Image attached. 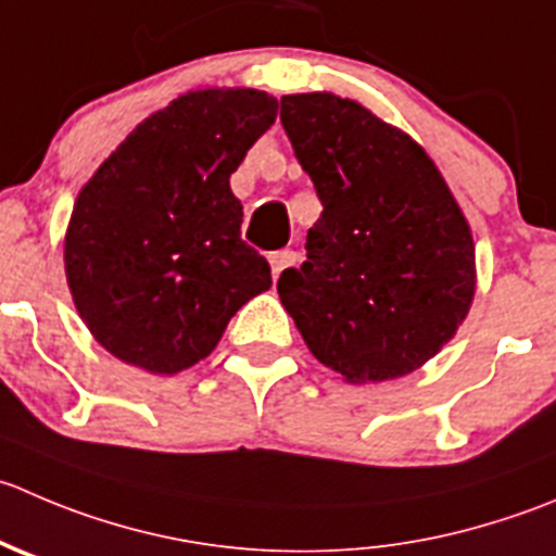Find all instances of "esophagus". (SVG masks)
I'll return each instance as SVG.
<instances>
[{"mask_svg":"<svg viewBox=\"0 0 556 556\" xmlns=\"http://www.w3.org/2000/svg\"><path fill=\"white\" fill-rule=\"evenodd\" d=\"M268 263H271L274 277H279L285 268H290V266H295V263H299V255H295L293 250H277V252H271V255H268Z\"/></svg>","mask_w":556,"mask_h":556,"instance_id":"34e87169","label":"esophagus"}]
</instances>
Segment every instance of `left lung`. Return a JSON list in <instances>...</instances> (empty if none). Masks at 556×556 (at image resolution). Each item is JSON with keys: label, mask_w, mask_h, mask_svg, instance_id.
<instances>
[{"label": "left lung", "mask_w": 556, "mask_h": 556, "mask_svg": "<svg viewBox=\"0 0 556 556\" xmlns=\"http://www.w3.org/2000/svg\"><path fill=\"white\" fill-rule=\"evenodd\" d=\"M279 118L323 203L279 301L344 382L421 369L476 299V244L454 192L421 143L358 100L285 94Z\"/></svg>", "instance_id": "8db88e82"}]
</instances>
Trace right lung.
<instances>
[{
    "label": "right lung",
    "mask_w": 556,
    "mask_h": 556,
    "mask_svg": "<svg viewBox=\"0 0 556 556\" xmlns=\"http://www.w3.org/2000/svg\"><path fill=\"white\" fill-rule=\"evenodd\" d=\"M274 118L268 91H187L143 118L80 187L64 274L80 320L118 361L152 375L190 369L271 288L266 257L241 241L230 174Z\"/></svg>",
    "instance_id": "add662e5"
}]
</instances>
